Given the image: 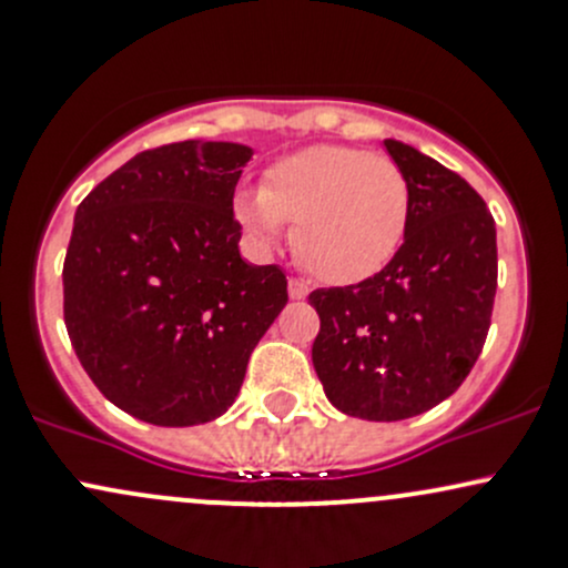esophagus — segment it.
I'll list each match as a JSON object with an SVG mask.
<instances>
[{
	"label": "esophagus",
	"instance_id": "34e87169",
	"mask_svg": "<svg viewBox=\"0 0 568 568\" xmlns=\"http://www.w3.org/2000/svg\"><path fill=\"white\" fill-rule=\"evenodd\" d=\"M308 295V284L301 278H290V297L292 301H303Z\"/></svg>",
	"mask_w": 568,
	"mask_h": 568
}]
</instances>
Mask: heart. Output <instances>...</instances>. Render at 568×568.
I'll use <instances>...</instances> for the list:
<instances>
[{
  "mask_svg": "<svg viewBox=\"0 0 568 568\" xmlns=\"http://www.w3.org/2000/svg\"><path fill=\"white\" fill-rule=\"evenodd\" d=\"M235 213L257 241L273 243L295 222V252L327 284L376 276L404 246L412 222V184L389 156L352 145H308L265 173L262 189H243Z\"/></svg>",
  "mask_w": 568,
  "mask_h": 568,
  "instance_id": "b5f03b06",
  "label": "heart"
}]
</instances>
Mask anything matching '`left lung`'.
I'll use <instances>...</instances> for the list:
<instances>
[{"instance_id":"obj_1","label":"left lung","mask_w":568,"mask_h":568,"mask_svg":"<svg viewBox=\"0 0 568 568\" xmlns=\"http://www.w3.org/2000/svg\"><path fill=\"white\" fill-rule=\"evenodd\" d=\"M412 184L400 252L359 284L314 290L311 346L327 400L395 423L428 412L477 363L498 284L496 222L468 181L400 140H384Z\"/></svg>"}]
</instances>
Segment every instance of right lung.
Here are the masks:
<instances>
[{
	"label": "right lung",
	"instance_id": "add662e5",
	"mask_svg": "<svg viewBox=\"0 0 568 568\" xmlns=\"http://www.w3.org/2000/svg\"><path fill=\"white\" fill-rule=\"evenodd\" d=\"M252 154L205 140L140 151L78 205L67 333L97 389L143 423L222 417L286 306L282 267L237 252L233 194Z\"/></svg>",
	"mask_w": 568,
	"mask_h": 568
}]
</instances>
